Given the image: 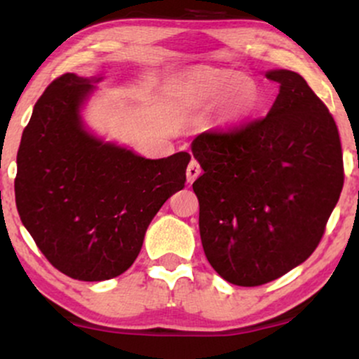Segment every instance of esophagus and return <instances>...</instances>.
Segmentation results:
<instances>
[{"label":"esophagus","mask_w":359,"mask_h":359,"mask_svg":"<svg viewBox=\"0 0 359 359\" xmlns=\"http://www.w3.org/2000/svg\"><path fill=\"white\" fill-rule=\"evenodd\" d=\"M201 172L203 170H201V165L197 163V160H191V163L187 167V182L192 184L201 175Z\"/></svg>","instance_id":"34e87169"}]
</instances>
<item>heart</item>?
Wrapping results in <instances>:
<instances>
[{"instance_id":"heart-1","label":"heart","mask_w":359,"mask_h":359,"mask_svg":"<svg viewBox=\"0 0 359 359\" xmlns=\"http://www.w3.org/2000/svg\"><path fill=\"white\" fill-rule=\"evenodd\" d=\"M175 96L189 108L204 109L221 102L224 123H241L262 104L263 94L253 79L219 69H192L175 84Z\"/></svg>"}]
</instances>
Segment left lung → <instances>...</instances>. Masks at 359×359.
I'll return each mask as SVG.
<instances>
[{
	"instance_id": "left-lung-1",
	"label": "left lung",
	"mask_w": 359,
	"mask_h": 359,
	"mask_svg": "<svg viewBox=\"0 0 359 359\" xmlns=\"http://www.w3.org/2000/svg\"><path fill=\"white\" fill-rule=\"evenodd\" d=\"M265 76L280 84L265 118L204 131L191 147L204 170L192 189L205 258L240 287L306 262L344 184L339 133L324 102L297 72Z\"/></svg>"
}]
</instances>
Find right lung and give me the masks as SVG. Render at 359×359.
I'll use <instances>...</instances> for the list:
<instances>
[{"label": "right lung", "mask_w": 359, "mask_h": 359, "mask_svg": "<svg viewBox=\"0 0 359 359\" xmlns=\"http://www.w3.org/2000/svg\"><path fill=\"white\" fill-rule=\"evenodd\" d=\"M64 74L35 102L16 155L20 219L67 277L101 282L133 265L147 228L185 184L187 151L143 158L90 135L81 108L94 82Z\"/></svg>", "instance_id": "add662e5"}]
</instances>
